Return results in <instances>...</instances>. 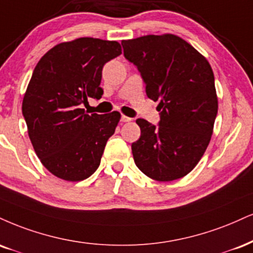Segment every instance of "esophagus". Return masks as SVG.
<instances>
[{"label":"esophagus","instance_id":"34e87169","mask_svg":"<svg viewBox=\"0 0 253 253\" xmlns=\"http://www.w3.org/2000/svg\"><path fill=\"white\" fill-rule=\"evenodd\" d=\"M132 120V119H130L129 117H126V115H121V121H123V123H129V121Z\"/></svg>","mask_w":253,"mask_h":253}]
</instances>
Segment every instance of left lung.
Here are the masks:
<instances>
[{
    "label": "left lung",
    "instance_id": "left-lung-1",
    "mask_svg": "<svg viewBox=\"0 0 253 253\" xmlns=\"http://www.w3.org/2000/svg\"><path fill=\"white\" fill-rule=\"evenodd\" d=\"M124 55L138 67L146 94L159 101L154 126L138 119L141 135L132 144L135 165L157 181L188 174L205 153L218 113L214 75L209 61L173 34L124 40Z\"/></svg>",
    "mask_w": 253,
    "mask_h": 253
}]
</instances>
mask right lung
<instances>
[{
    "label": "right lung",
    "instance_id": "1",
    "mask_svg": "<svg viewBox=\"0 0 253 253\" xmlns=\"http://www.w3.org/2000/svg\"><path fill=\"white\" fill-rule=\"evenodd\" d=\"M120 54L117 41L80 38L56 44L36 65L22 114L36 156L57 178L80 181L99 167L121 115H89L81 105L101 97L103 66Z\"/></svg>",
    "mask_w": 253,
    "mask_h": 253
}]
</instances>
